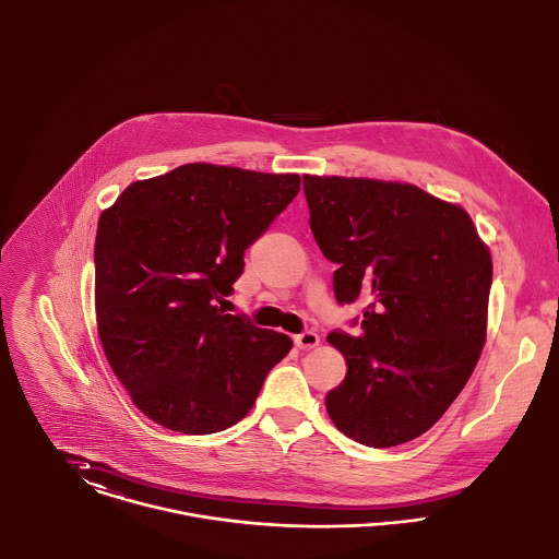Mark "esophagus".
<instances>
[{"label": "esophagus", "mask_w": 559, "mask_h": 559, "mask_svg": "<svg viewBox=\"0 0 559 559\" xmlns=\"http://www.w3.org/2000/svg\"><path fill=\"white\" fill-rule=\"evenodd\" d=\"M294 343L300 348H314L319 344V334L317 332H301L298 336H294Z\"/></svg>", "instance_id": "esophagus-1"}]
</instances>
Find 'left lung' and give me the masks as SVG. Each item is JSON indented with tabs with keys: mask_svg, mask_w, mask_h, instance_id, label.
<instances>
[{
	"mask_svg": "<svg viewBox=\"0 0 559 559\" xmlns=\"http://www.w3.org/2000/svg\"><path fill=\"white\" fill-rule=\"evenodd\" d=\"M304 195L312 236L338 265L336 300L366 304L359 334L328 336L348 366L328 391V415L359 444L408 442L473 374L487 328L489 251L464 209L415 185L304 176Z\"/></svg>",
	"mask_w": 559,
	"mask_h": 559,
	"instance_id": "8db88e82",
	"label": "left lung"
}]
</instances>
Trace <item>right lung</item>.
Returning <instances> with one entry per match:
<instances>
[{
  "instance_id": "right-lung-1",
  "label": "right lung",
  "mask_w": 559,
  "mask_h": 559,
  "mask_svg": "<svg viewBox=\"0 0 559 559\" xmlns=\"http://www.w3.org/2000/svg\"><path fill=\"white\" fill-rule=\"evenodd\" d=\"M300 191L298 174L187 164L135 180L95 236L97 328L133 404L180 433L236 426L292 350L216 304L234 294L245 251Z\"/></svg>"
}]
</instances>
